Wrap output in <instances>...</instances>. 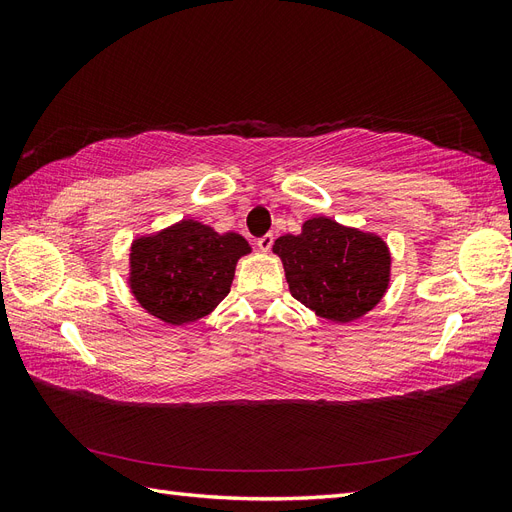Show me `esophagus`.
<instances>
[{"mask_svg":"<svg viewBox=\"0 0 512 512\" xmlns=\"http://www.w3.org/2000/svg\"><path fill=\"white\" fill-rule=\"evenodd\" d=\"M256 245H258V250H260V252H269V250H271V245H273V235L260 237V239L256 241Z\"/></svg>","mask_w":512,"mask_h":512,"instance_id":"esophagus-1","label":"esophagus"}]
</instances>
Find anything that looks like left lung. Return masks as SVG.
<instances>
[{
  "instance_id": "8db88e82",
  "label": "left lung",
  "mask_w": 512,
  "mask_h": 512,
  "mask_svg": "<svg viewBox=\"0 0 512 512\" xmlns=\"http://www.w3.org/2000/svg\"><path fill=\"white\" fill-rule=\"evenodd\" d=\"M290 294L331 322H352L374 309L391 284L386 241L333 218H309L299 235L275 239Z\"/></svg>"
}]
</instances>
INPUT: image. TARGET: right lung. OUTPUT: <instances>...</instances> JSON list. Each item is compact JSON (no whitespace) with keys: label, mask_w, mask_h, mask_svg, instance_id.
<instances>
[{"label":"right lung","mask_w":512,"mask_h":512,"mask_svg":"<svg viewBox=\"0 0 512 512\" xmlns=\"http://www.w3.org/2000/svg\"><path fill=\"white\" fill-rule=\"evenodd\" d=\"M252 245L239 232H220L192 218L179 220L130 245L128 286L147 314L170 327L209 316L235 280L239 258Z\"/></svg>","instance_id":"right-lung-1"}]
</instances>
